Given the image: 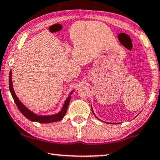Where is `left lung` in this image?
Wrapping results in <instances>:
<instances>
[{
	"label": "left lung",
	"mask_w": 160,
	"mask_h": 160,
	"mask_svg": "<svg viewBox=\"0 0 160 160\" xmlns=\"http://www.w3.org/2000/svg\"><path fill=\"white\" fill-rule=\"evenodd\" d=\"M91 109H92V113H93V115H94V116H96V118H97V119H98V118L97 117V116H96L95 115V113H94V112H93V110H92V108H91ZM106 123H109V124H110V122H106ZM110 124H113V123H110Z\"/></svg>",
	"instance_id": "obj_1"
}]
</instances>
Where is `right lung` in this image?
<instances>
[{
    "mask_svg": "<svg viewBox=\"0 0 160 160\" xmlns=\"http://www.w3.org/2000/svg\"><path fill=\"white\" fill-rule=\"evenodd\" d=\"M9 90H10L11 95L12 96L14 101H15V104H16L18 108L21 111V113L27 118L29 120L32 122H39V123H51V122H58L62 120L65 114H66L67 110H68L69 103H70L71 99V94L74 92V90L70 92V95L65 100L64 104H63L62 110L58 112V113L52 114V115H38V114L35 113L32 110H29L26 106L23 104L22 102L19 100V98L17 97L16 94H15V90L13 89V84H12V70L9 72Z\"/></svg>",
    "mask_w": 160,
    "mask_h": 160,
    "instance_id": "right-lung-1",
    "label": "right lung"
}]
</instances>
